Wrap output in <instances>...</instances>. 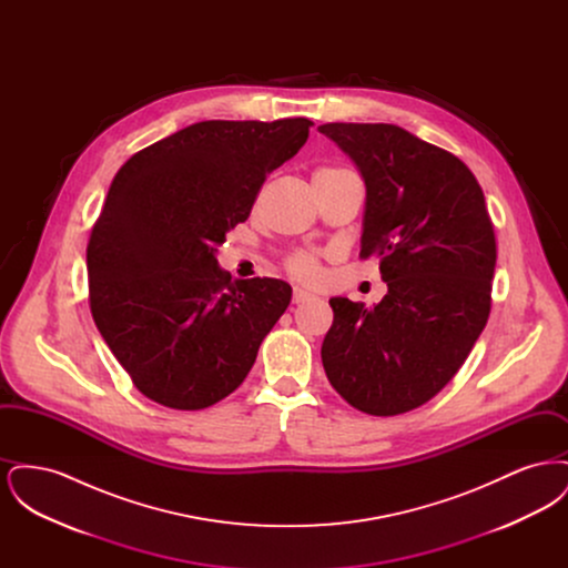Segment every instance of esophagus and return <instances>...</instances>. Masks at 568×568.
<instances>
[{
	"label": "esophagus",
	"mask_w": 568,
	"mask_h": 568,
	"mask_svg": "<svg viewBox=\"0 0 568 568\" xmlns=\"http://www.w3.org/2000/svg\"><path fill=\"white\" fill-rule=\"evenodd\" d=\"M313 297V294L311 292H306V290H302V287H294V296H292V300H294V304H300V302H306V300H311Z\"/></svg>",
	"instance_id": "1"
}]
</instances>
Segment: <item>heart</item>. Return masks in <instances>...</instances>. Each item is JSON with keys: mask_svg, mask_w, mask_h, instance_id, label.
<instances>
[{"mask_svg": "<svg viewBox=\"0 0 568 568\" xmlns=\"http://www.w3.org/2000/svg\"><path fill=\"white\" fill-rule=\"evenodd\" d=\"M336 170H341V168H324L320 172H336ZM287 271L302 281H315L320 276V264L313 253L296 251L287 257Z\"/></svg>", "mask_w": 568, "mask_h": 568, "instance_id": "obj_1", "label": "heart"}]
</instances>
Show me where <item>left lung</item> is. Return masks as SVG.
Instances as JSON below:
<instances>
[{"mask_svg": "<svg viewBox=\"0 0 568 568\" xmlns=\"http://www.w3.org/2000/svg\"><path fill=\"white\" fill-rule=\"evenodd\" d=\"M366 183L359 257H378L375 308L332 297L322 362L362 413L426 405L458 373L491 308L494 225L468 165L389 123H325Z\"/></svg>", "mask_w": 568, "mask_h": 568, "instance_id": "1", "label": "left lung"}]
</instances>
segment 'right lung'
<instances>
[{
	"label": "right lung",
	"mask_w": 568,
	"mask_h": 568,
	"mask_svg": "<svg viewBox=\"0 0 568 568\" xmlns=\"http://www.w3.org/2000/svg\"><path fill=\"white\" fill-rule=\"evenodd\" d=\"M311 125L200 121L138 151L112 179L87 244L89 306L153 403L200 410L230 396L290 306L285 281H232L215 253Z\"/></svg>",
	"instance_id": "add662e5"
}]
</instances>
